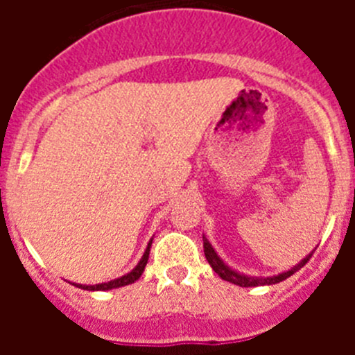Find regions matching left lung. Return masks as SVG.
<instances>
[{
	"instance_id": "8db88e82",
	"label": "left lung",
	"mask_w": 355,
	"mask_h": 355,
	"mask_svg": "<svg viewBox=\"0 0 355 355\" xmlns=\"http://www.w3.org/2000/svg\"><path fill=\"white\" fill-rule=\"evenodd\" d=\"M202 241H205V256H206V259H208L209 265H211L213 270L220 275L224 281H229V283H233V284H236V286H241V288L265 286V284L281 283V281L288 279L290 275H293L297 270H300V268H302V266L309 261V258H311V254H309V256H306V258H304L299 265H295L293 268H290V270L283 272V274H279V275H272V277H250V275H243V274H240V272L233 270V268H229V266L225 265L220 258H218V254L215 252V249L211 247V243H209L205 236H202Z\"/></svg>"
}]
</instances>
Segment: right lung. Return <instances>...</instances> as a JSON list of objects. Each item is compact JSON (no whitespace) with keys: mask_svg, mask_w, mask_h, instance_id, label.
<instances>
[{"mask_svg":"<svg viewBox=\"0 0 355 355\" xmlns=\"http://www.w3.org/2000/svg\"><path fill=\"white\" fill-rule=\"evenodd\" d=\"M150 243H153V240L147 243V249L146 252H144L142 259L139 261V265L135 266L133 270L130 272V274L122 275V277L119 279H114V281H108V283H101V284H94V286H87V284H74V286L81 288V290H89V291H105V290H114V288H121V286H128V284L135 283L137 279H140V275L144 274V268H146L147 265V259H149V250H150Z\"/></svg>","mask_w":355,"mask_h":355,"instance_id":"obj_1","label":"right lung"}]
</instances>
